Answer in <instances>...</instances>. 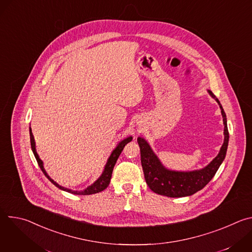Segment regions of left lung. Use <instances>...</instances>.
Returning a JSON list of instances; mask_svg holds the SVG:
<instances>
[{"label": "left lung", "instance_id": "obj_1", "mask_svg": "<svg viewBox=\"0 0 252 252\" xmlns=\"http://www.w3.org/2000/svg\"><path fill=\"white\" fill-rule=\"evenodd\" d=\"M210 95L215 98L220 106L221 115L224 124V142L220 154L207 166L194 171H172L166 169L154 154L149 143L141 137L137 138L140 149L141 166L145 174L146 182L149 188L156 193L168 197H183L191 195L202 189L217 173L221 162L223 161L227 146H228V128L226 124V116L220 100L215 97L211 91H208Z\"/></svg>", "mask_w": 252, "mask_h": 252}]
</instances>
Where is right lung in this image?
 Masks as SVG:
<instances>
[{"label": "right lung", "instance_id": "obj_1", "mask_svg": "<svg viewBox=\"0 0 252 252\" xmlns=\"http://www.w3.org/2000/svg\"><path fill=\"white\" fill-rule=\"evenodd\" d=\"M30 138H31V148H32V153H33V156H34L35 159H37L38 164H39V166L41 167V169H42V171L44 172V174L49 178V181H50L53 185H55L57 188H59L60 189H63V190L67 191V192H69V193L79 194V195H88V194L97 193V192H100V191H102L103 189H105L107 188V186L110 185V182H111L112 173H113V170H114V166H115V164H116V162H117V160H118L120 155L122 154V152H123V150H124V148H125V146L126 145V143L129 142V141H131V139H132V137L129 136V137H126V139H124L123 141H121V142L119 143L118 147L113 151V153H112L111 157L109 158V159H107V162H106V164H105V166H104V169H103L102 174L99 176V178L97 179V181H96L94 184H93L91 187H89V188L86 189L85 190L76 191V190L67 189H64V188L59 186L56 182H54L53 179L48 175V173L46 172V170H45V168H44L43 161L40 159V158H39L37 152H35L34 139H33V135H32V133L31 127H30Z\"/></svg>", "mask_w": 252, "mask_h": 252}]
</instances>
